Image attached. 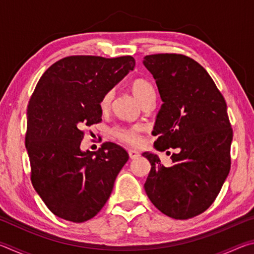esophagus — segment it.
I'll return each instance as SVG.
<instances>
[{
  "label": "esophagus",
  "instance_id": "obj_1",
  "mask_svg": "<svg viewBox=\"0 0 254 254\" xmlns=\"http://www.w3.org/2000/svg\"><path fill=\"white\" fill-rule=\"evenodd\" d=\"M128 156H130L131 159H136L137 157H140V153L136 151V150H133V149H130L128 150Z\"/></svg>",
  "mask_w": 254,
  "mask_h": 254
}]
</instances>
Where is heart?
I'll use <instances>...</instances> for the list:
<instances>
[{
    "instance_id": "1",
    "label": "heart",
    "mask_w": 254,
    "mask_h": 254,
    "mask_svg": "<svg viewBox=\"0 0 254 254\" xmlns=\"http://www.w3.org/2000/svg\"><path fill=\"white\" fill-rule=\"evenodd\" d=\"M131 91L136 100L140 102V104L150 97H156V93H154L152 84L143 78H137L133 80L131 83ZM112 98H113V92L112 91L106 92L102 96L100 101V107L102 110H106L110 106ZM140 131L141 127L139 126L121 127L114 128L113 134L124 143L136 145L140 142Z\"/></svg>"
}]
</instances>
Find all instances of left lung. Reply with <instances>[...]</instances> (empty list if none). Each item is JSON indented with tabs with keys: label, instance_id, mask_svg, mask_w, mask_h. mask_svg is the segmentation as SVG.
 Wrapping results in <instances>:
<instances>
[{
	"label": "left lung",
	"instance_id": "8db88e82",
	"mask_svg": "<svg viewBox=\"0 0 254 254\" xmlns=\"http://www.w3.org/2000/svg\"><path fill=\"white\" fill-rule=\"evenodd\" d=\"M143 65L163 102L153 145L158 151L177 150L168 167L157 154L142 153L151 163L145 192L161 213L188 220L213 204L230 173L233 130L226 102L205 68L187 56L149 55Z\"/></svg>",
	"mask_w": 254,
	"mask_h": 254
}]
</instances>
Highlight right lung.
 Returning <instances> with one entry per match:
<instances>
[{
  "label": "right lung",
  "instance_id": "right-lung-1",
  "mask_svg": "<svg viewBox=\"0 0 254 254\" xmlns=\"http://www.w3.org/2000/svg\"><path fill=\"white\" fill-rule=\"evenodd\" d=\"M134 66L131 56H69L38 81L28 105L25 148L32 186L56 216L88 221L109 199L128 154L112 142L81 151V128L102 121V96Z\"/></svg>",
  "mask_w": 254,
  "mask_h": 254
}]
</instances>
